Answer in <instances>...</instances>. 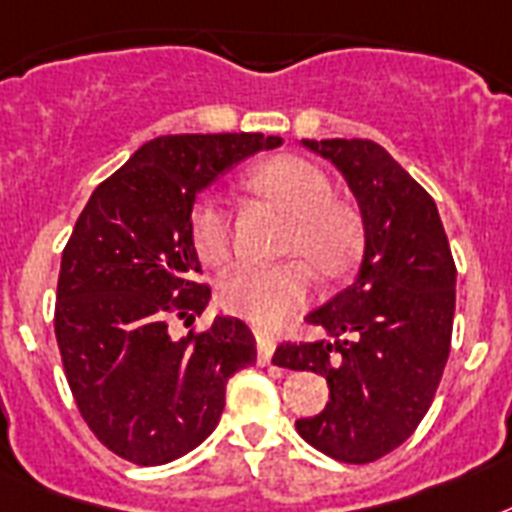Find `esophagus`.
<instances>
[{"label": "esophagus", "mask_w": 512, "mask_h": 512, "mask_svg": "<svg viewBox=\"0 0 512 512\" xmlns=\"http://www.w3.org/2000/svg\"><path fill=\"white\" fill-rule=\"evenodd\" d=\"M274 348H277V342L272 340V337H259V366H269L272 363V356H274Z\"/></svg>", "instance_id": "34e87169"}]
</instances>
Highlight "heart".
Masks as SVG:
<instances>
[{
  "label": "heart",
  "mask_w": 512,
  "mask_h": 512,
  "mask_svg": "<svg viewBox=\"0 0 512 512\" xmlns=\"http://www.w3.org/2000/svg\"><path fill=\"white\" fill-rule=\"evenodd\" d=\"M246 188L293 217L285 251L301 253L316 274L335 280L358 253L361 227L345 204L332 201V185L316 164L293 154L272 156L246 175ZM193 243L206 264H225L232 251L230 211L217 198H204L193 211ZM306 261L240 264L219 287L227 311L256 324H277L306 303L311 269Z\"/></svg>",
  "instance_id": "1"
}]
</instances>
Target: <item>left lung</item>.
<instances>
[{"label": "left lung", "instance_id": "left-lung-1", "mask_svg": "<svg viewBox=\"0 0 512 512\" xmlns=\"http://www.w3.org/2000/svg\"><path fill=\"white\" fill-rule=\"evenodd\" d=\"M345 177L363 222L356 280L306 316L322 340L285 342L272 361L327 379L322 413L298 418L308 445L371 463L416 432L453 337L455 261L434 198L366 138L303 141Z\"/></svg>", "mask_w": 512, "mask_h": 512}]
</instances>
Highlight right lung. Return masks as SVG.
Masks as SVG:
<instances>
[{
	"instance_id": "add662e5",
	"label": "right lung",
	"mask_w": 512,
	"mask_h": 512,
	"mask_svg": "<svg viewBox=\"0 0 512 512\" xmlns=\"http://www.w3.org/2000/svg\"><path fill=\"white\" fill-rule=\"evenodd\" d=\"M280 135H162L91 193L62 251L54 308L67 384L101 445L138 466L198 447L225 411L227 379L256 363V340L235 316L175 337L204 314L211 290L193 243L204 188Z\"/></svg>"
}]
</instances>
